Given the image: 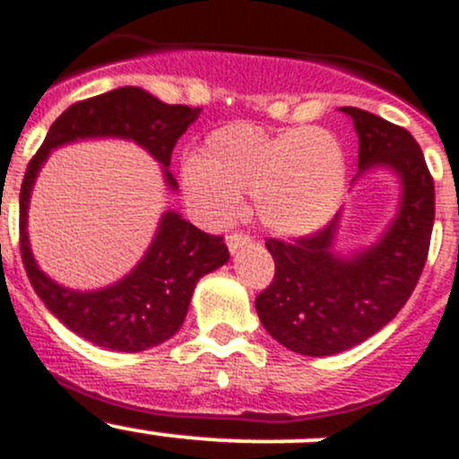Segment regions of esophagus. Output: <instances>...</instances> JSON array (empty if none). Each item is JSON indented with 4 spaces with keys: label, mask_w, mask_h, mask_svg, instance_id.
I'll return each instance as SVG.
<instances>
[{
    "label": "esophagus",
    "mask_w": 459,
    "mask_h": 459,
    "mask_svg": "<svg viewBox=\"0 0 459 459\" xmlns=\"http://www.w3.org/2000/svg\"><path fill=\"white\" fill-rule=\"evenodd\" d=\"M249 244H251L249 235H244V233L226 235V247H229L230 254H238L239 249H244V247H249Z\"/></svg>",
    "instance_id": "34e87169"
}]
</instances>
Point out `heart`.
Returning a JSON list of instances; mask_svg holds the SVG:
<instances>
[{"label":"heart","instance_id":"b5f03b06","mask_svg":"<svg viewBox=\"0 0 459 459\" xmlns=\"http://www.w3.org/2000/svg\"><path fill=\"white\" fill-rule=\"evenodd\" d=\"M187 201L210 224L238 212L254 195L260 224L281 238L316 233L335 217L346 192V156L326 128L278 133L233 122L208 133L199 156L181 165Z\"/></svg>","mask_w":459,"mask_h":459}]
</instances>
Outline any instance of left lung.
I'll return each mask as SVG.
<instances>
[{"label":"left lung","mask_w":459,"mask_h":459,"mask_svg":"<svg viewBox=\"0 0 459 459\" xmlns=\"http://www.w3.org/2000/svg\"><path fill=\"white\" fill-rule=\"evenodd\" d=\"M358 133V178L374 169L398 181L396 212L367 247L335 251L340 210L324 230L294 242L267 239L273 281L255 299L264 331L301 355H335L362 344L405 306L426 264L435 221V183L417 140L367 110L342 106Z\"/></svg>","instance_id":"obj_1"}]
</instances>
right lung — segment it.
<instances>
[{
    "label": "right lung",
    "mask_w": 459,
    "mask_h": 459,
    "mask_svg": "<svg viewBox=\"0 0 459 459\" xmlns=\"http://www.w3.org/2000/svg\"><path fill=\"white\" fill-rule=\"evenodd\" d=\"M201 108L169 106L143 88H117L70 106L51 124L45 143L29 162L20 192V249L33 290L47 310L83 340L110 351L138 353L178 333L196 282L229 263L224 239L208 235L165 210L149 249L124 278L101 290H72L38 267L29 242V201L51 152L79 140H131L160 162L167 190H178L171 171V149L196 122Z\"/></svg>",
    "instance_id": "add662e5"
}]
</instances>
